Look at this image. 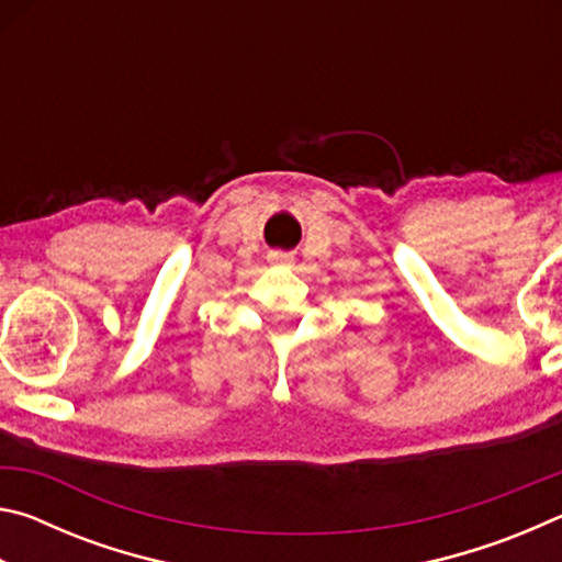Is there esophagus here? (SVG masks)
Listing matches in <instances>:
<instances>
[{
    "label": "esophagus",
    "mask_w": 562,
    "mask_h": 562,
    "mask_svg": "<svg viewBox=\"0 0 562 562\" xmlns=\"http://www.w3.org/2000/svg\"><path fill=\"white\" fill-rule=\"evenodd\" d=\"M270 265H288L290 262V255L288 252H270Z\"/></svg>",
    "instance_id": "esophagus-1"
}]
</instances>
